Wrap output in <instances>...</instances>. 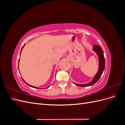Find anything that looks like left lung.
I'll list each match as a JSON object with an SVG mask.
<instances>
[{"label":"left lung","instance_id":"8db88e82","mask_svg":"<svg viewBox=\"0 0 125 125\" xmlns=\"http://www.w3.org/2000/svg\"><path fill=\"white\" fill-rule=\"evenodd\" d=\"M93 50L95 51L98 56H99V70H98L96 74L94 76L93 80L90 82L88 84H78L76 83H73L76 85L77 86H80V87H83V86H91L93 84L95 83L96 82L98 81L99 80L100 77L103 73V71L105 68V58L103 54V51L102 50V49L98 45H94L93 46Z\"/></svg>","mask_w":125,"mask_h":125}]
</instances>
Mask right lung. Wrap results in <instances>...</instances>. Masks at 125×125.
<instances>
[{
    "instance_id": "1",
    "label": "right lung",
    "mask_w": 125,
    "mask_h": 125,
    "mask_svg": "<svg viewBox=\"0 0 125 125\" xmlns=\"http://www.w3.org/2000/svg\"><path fill=\"white\" fill-rule=\"evenodd\" d=\"M23 47H22V49H21V51H22V48H23ZM20 53H21V52H20ZM22 80H23V81L26 84H27V85H28L29 86H31V87H32V88H37V89H38V88H36V87H34V86H31V85H29V84H28V83H26L24 81V80H23V79H22Z\"/></svg>"
}]
</instances>
